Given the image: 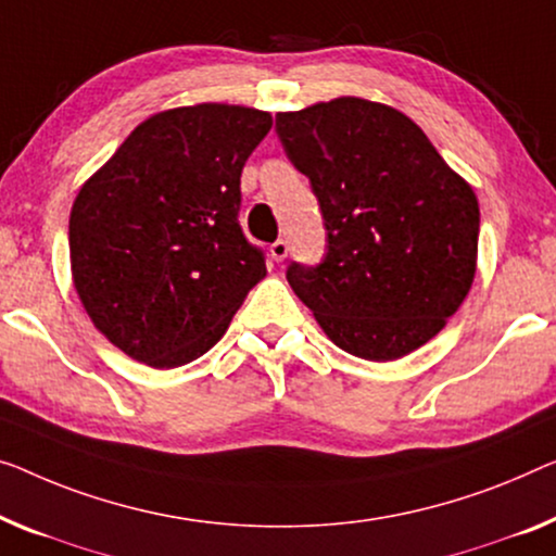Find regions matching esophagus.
<instances>
[{
    "instance_id": "1",
    "label": "esophagus",
    "mask_w": 556,
    "mask_h": 556,
    "mask_svg": "<svg viewBox=\"0 0 556 556\" xmlns=\"http://www.w3.org/2000/svg\"><path fill=\"white\" fill-rule=\"evenodd\" d=\"M287 252H289V244L285 242V239H277V242L269 247V254H271V260H275V262L287 260Z\"/></svg>"
}]
</instances>
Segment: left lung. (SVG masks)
I'll return each instance as SVG.
<instances>
[{"mask_svg": "<svg viewBox=\"0 0 556 556\" xmlns=\"http://www.w3.org/2000/svg\"><path fill=\"white\" fill-rule=\"evenodd\" d=\"M327 229L317 267L287 281L339 350L394 362L446 327L477 271L479 202L407 114L337 97L277 114Z\"/></svg>", "mask_w": 556, "mask_h": 556, "instance_id": "1", "label": "left lung"}]
</instances>
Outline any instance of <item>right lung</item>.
<instances>
[{
  "instance_id": "right-lung-1",
  "label": "right lung",
  "mask_w": 556,
  "mask_h": 556,
  "mask_svg": "<svg viewBox=\"0 0 556 556\" xmlns=\"http://www.w3.org/2000/svg\"><path fill=\"white\" fill-rule=\"evenodd\" d=\"M269 129V112L242 104L156 112L74 197V289L127 357L154 369L202 357L267 277L237 214L244 162Z\"/></svg>"
}]
</instances>
